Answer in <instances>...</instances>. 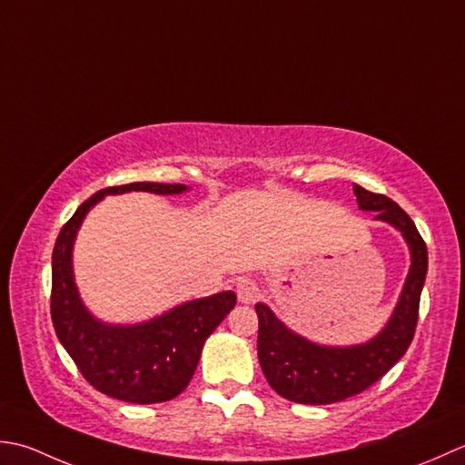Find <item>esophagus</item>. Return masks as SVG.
I'll list each match as a JSON object with an SVG mask.
<instances>
[{
  "mask_svg": "<svg viewBox=\"0 0 465 465\" xmlns=\"http://www.w3.org/2000/svg\"><path fill=\"white\" fill-rule=\"evenodd\" d=\"M236 297L241 302H254L259 299V282L252 279H241L236 282Z\"/></svg>",
  "mask_w": 465,
  "mask_h": 465,
  "instance_id": "1",
  "label": "esophagus"
}]
</instances>
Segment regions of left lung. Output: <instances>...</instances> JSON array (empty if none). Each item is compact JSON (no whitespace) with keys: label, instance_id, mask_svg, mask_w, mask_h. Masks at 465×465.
<instances>
[{"label":"left lung","instance_id":"8db88e82","mask_svg":"<svg viewBox=\"0 0 465 465\" xmlns=\"http://www.w3.org/2000/svg\"><path fill=\"white\" fill-rule=\"evenodd\" d=\"M361 211L400 229L411 251L400 302L387 327L365 345L321 347L292 333L267 305H254L259 317V361L269 385L289 401L327 405L365 391L400 361L411 345L420 317V297L428 272V246L403 208L385 194L355 184Z\"/></svg>","mask_w":465,"mask_h":465}]
</instances>
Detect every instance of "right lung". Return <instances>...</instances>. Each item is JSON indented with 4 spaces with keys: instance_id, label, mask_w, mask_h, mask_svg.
Returning a JSON list of instances; mask_svg holds the SVG:
<instances>
[{
    "instance_id": "obj_1",
    "label": "right lung",
    "mask_w": 465,
    "mask_h": 465,
    "mask_svg": "<svg viewBox=\"0 0 465 465\" xmlns=\"http://www.w3.org/2000/svg\"><path fill=\"white\" fill-rule=\"evenodd\" d=\"M146 191L154 194L184 193V184L132 183L108 186L80 204L62 226L52 254V323L60 343L84 379L114 400L160 403L186 390L201 359L206 337L236 305L232 291L184 302L140 325H106L82 305L72 272V246L84 216L106 194Z\"/></svg>"
}]
</instances>
